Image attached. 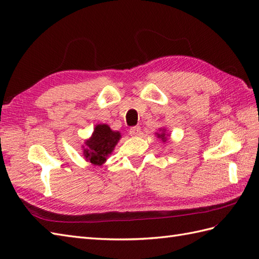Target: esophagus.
<instances>
[{
    "label": "esophagus",
    "mask_w": 259,
    "mask_h": 259,
    "mask_svg": "<svg viewBox=\"0 0 259 259\" xmlns=\"http://www.w3.org/2000/svg\"><path fill=\"white\" fill-rule=\"evenodd\" d=\"M129 134L130 136H139L140 134V127H138V125H136V127H131L130 130H129Z\"/></svg>",
    "instance_id": "1"
}]
</instances>
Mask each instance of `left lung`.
<instances>
[{
  "instance_id": "left-lung-1",
  "label": "left lung",
  "mask_w": 259,
  "mask_h": 259,
  "mask_svg": "<svg viewBox=\"0 0 259 259\" xmlns=\"http://www.w3.org/2000/svg\"><path fill=\"white\" fill-rule=\"evenodd\" d=\"M158 135V138H161V140L165 142L166 141V137H165V134L164 132H162V134H157Z\"/></svg>"
}]
</instances>
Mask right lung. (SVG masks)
Instances as JSON below:
<instances>
[{
    "label": "right lung",
    "instance_id": "1",
    "mask_svg": "<svg viewBox=\"0 0 259 259\" xmlns=\"http://www.w3.org/2000/svg\"><path fill=\"white\" fill-rule=\"evenodd\" d=\"M119 139V132L112 131L107 124L96 125L92 138L86 141V148L83 149L86 160L95 165H101Z\"/></svg>",
    "mask_w": 259,
    "mask_h": 259
}]
</instances>
